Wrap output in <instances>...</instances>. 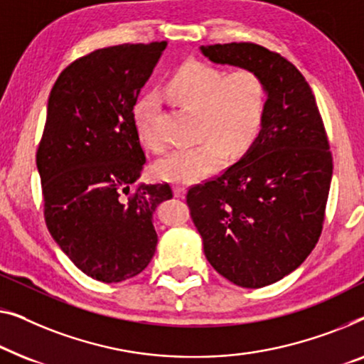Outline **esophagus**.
I'll use <instances>...</instances> for the list:
<instances>
[{"label": "esophagus", "instance_id": "obj_1", "mask_svg": "<svg viewBox=\"0 0 364 364\" xmlns=\"http://www.w3.org/2000/svg\"><path fill=\"white\" fill-rule=\"evenodd\" d=\"M173 193H175L176 198H184V196H186V188L180 186V184H176V186H173Z\"/></svg>", "mask_w": 364, "mask_h": 364}]
</instances>
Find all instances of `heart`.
Segmentation results:
<instances>
[{"label":"heart","instance_id":"b5f03b06","mask_svg":"<svg viewBox=\"0 0 364 364\" xmlns=\"http://www.w3.org/2000/svg\"><path fill=\"white\" fill-rule=\"evenodd\" d=\"M168 92L183 105L198 109L196 146L180 148L156 161L155 173L163 181L193 184L211 176L223 166L228 153L240 155L252 145L262 127L267 90L252 70L228 74L201 63H188L168 82ZM155 94L143 95L133 107V120L140 140L150 148L161 146L150 130Z\"/></svg>","mask_w":364,"mask_h":364}]
</instances>
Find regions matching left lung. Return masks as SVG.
I'll return each mask as SVG.
<instances>
[{"label":"left lung","mask_w":364,"mask_h":364,"mask_svg":"<svg viewBox=\"0 0 364 364\" xmlns=\"http://www.w3.org/2000/svg\"><path fill=\"white\" fill-rule=\"evenodd\" d=\"M214 64L252 70L267 90L257 138L221 176L186 194L209 264L244 289L301 265L323 226L333 160L315 97L300 70L252 43L201 46Z\"/></svg>","instance_id":"left-lung-1"}]
</instances>
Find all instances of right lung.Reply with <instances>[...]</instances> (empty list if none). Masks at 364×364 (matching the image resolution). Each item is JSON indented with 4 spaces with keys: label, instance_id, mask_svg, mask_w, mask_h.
<instances>
[{
    "label": "right lung",
    "instance_id": "obj_1",
    "mask_svg": "<svg viewBox=\"0 0 364 364\" xmlns=\"http://www.w3.org/2000/svg\"><path fill=\"white\" fill-rule=\"evenodd\" d=\"M165 49V41L97 49L60 73L48 100L36 155L46 224L75 267L105 284L150 264L153 213L173 198L170 184L130 194L146 161L133 107Z\"/></svg>",
    "mask_w": 364,
    "mask_h": 364
}]
</instances>
